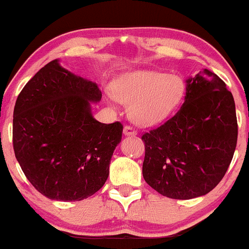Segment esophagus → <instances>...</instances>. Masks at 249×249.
<instances>
[{"mask_svg":"<svg viewBox=\"0 0 249 249\" xmlns=\"http://www.w3.org/2000/svg\"><path fill=\"white\" fill-rule=\"evenodd\" d=\"M124 134L125 136H137V131L134 130L132 126H125L124 127Z\"/></svg>","mask_w":249,"mask_h":249,"instance_id":"esophagus-1","label":"esophagus"}]
</instances>
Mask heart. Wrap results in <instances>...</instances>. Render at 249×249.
<instances>
[{
  "label": "heart",
  "mask_w": 249,
  "mask_h": 249,
  "mask_svg": "<svg viewBox=\"0 0 249 249\" xmlns=\"http://www.w3.org/2000/svg\"><path fill=\"white\" fill-rule=\"evenodd\" d=\"M182 93V83L177 76L156 71L125 73L112 84L108 104L116 101L130 104L128 115L137 124L153 125L172 113Z\"/></svg>",
  "instance_id": "1"
}]
</instances>
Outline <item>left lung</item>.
Here are the masks:
<instances>
[{
    "label": "left lung",
    "mask_w": 249,
    "mask_h": 249,
    "mask_svg": "<svg viewBox=\"0 0 249 249\" xmlns=\"http://www.w3.org/2000/svg\"><path fill=\"white\" fill-rule=\"evenodd\" d=\"M142 141V177L153 190L180 200L205 196L224 178L236 147L232 92L207 69L188 77L181 107Z\"/></svg>",
    "instance_id": "8db88e82"
}]
</instances>
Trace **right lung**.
Returning <instances> with one entry per match:
<instances>
[{
  "instance_id": "1",
  "label": "right lung",
  "mask_w": 249,
  "mask_h": 249,
  "mask_svg": "<svg viewBox=\"0 0 249 249\" xmlns=\"http://www.w3.org/2000/svg\"><path fill=\"white\" fill-rule=\"evenodd\" d=\"M101 99L96 82L64 69L59 59L44 65L17 97L15 157L31 185L47 198L79 201L107 181L123 125L93 118L91 104Z\"/></svg>"
}]
</instances>
